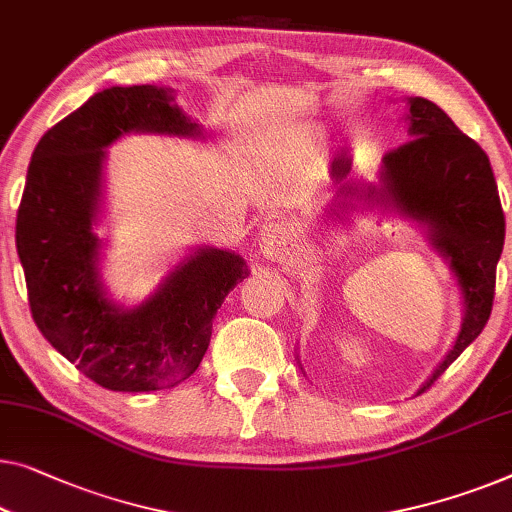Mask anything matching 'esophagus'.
<instances>
[{"mask_svg":"<svg viewBox=\"0 0 512 512\" xmlns=\"http://www.w3.org/2000/svg\"><path fill=\"white\" fill-rule=\"evenodd\" d=\"M261 254L270 261L284 263L295 254V235L293 228L286 221H272L261 231V240H258Z\"/></svg>","mask_w":512,"mask_h":512,"instance_id":"esophagus-1","label":"esophagus"}]
</instances>
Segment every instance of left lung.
I'll return each mask as SVG.
<instances>
[{"instance_id": "1", "label": "left lung", "mask_w": 512, "mask_h": 512, "mask_svg": "<svg viewBox=\"0 0 512 512\" xmlns=\"http://www.w3.org/2000/svg\"><path fill=\"white\" fill-rule=\"evenodd\" d=\"M409 106L413 140L385 152L383 194L404 214L432 228L434 247L450 261L466 307L455 346L418 390L420 395L487 325L506 217L483 147L459 131L436 103L416 96ZM360 189L351 187L348 194ZM365 196H374V189H367Z\"/></svg>"}]
</instances>
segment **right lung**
<instances>
[{
	"label": "right lung",
	"mask_w": 512,
	"mask_h": 512,
	"mask_svg": "<svg viewBox=\"0 0 512 512\" xmlns=\"http://www.w3.org/2000/svg\"><path fill=\"white\" fill-rule=\"evenodd\" d=\"M129 131L198 136L157 85L110 87L43 133L27 168L16 219L32 318L87 379L117 392L173 388L201 365L212 321L247 277L240 256L201 249L143 305L120 309L96 279L92 233L103 147Z\"/></svg>",
	"instance_id": "add662e5"
}]
</instances>
